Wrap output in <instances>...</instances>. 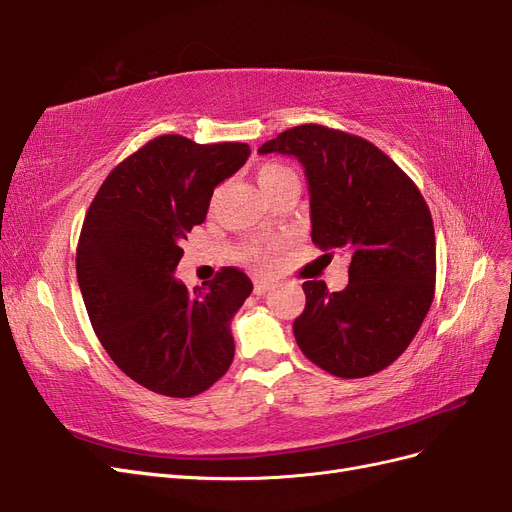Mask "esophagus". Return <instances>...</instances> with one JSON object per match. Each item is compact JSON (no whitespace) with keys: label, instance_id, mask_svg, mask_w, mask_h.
Returning <instances> with one entry per match:
<instances>
[{"label":"esophagus","instance_id":"34e87169","mask_svg":"<svg viewBox=\"0 0 512 512\" xmlns=\"http://www.w3.org/2000/svg\"><path fill=\"white\" fill-rule=\"evenodd\" d=\"M271 288H273V282H269V280H262V277H256V280H254V292L256 294H267Z\"/></svg>","mask_w":512,"mask_h":512}]
</instances>
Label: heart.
I'll return each instance as SVG.
<instances>
[{
	"label": "heart",
	"instance_id": "b5f03b06",
	"mask_svg": "<svg viewBox=\"0 0 512 512\" xmlns=\"http://www.w3.org/2000/svg\"><path fill=\"white\" fill-rule=\"evenodd\" d=\"M292 175L294 173H292L288 166L277 164V162H267V164H262L256 170V181L260 185V190L265 192V194H269L277 183L284 181L286 177H292ZM243 258L250 260V262H256V265H265V262L269 260V252H267V247L250 243L243 250Z\"/></svg>",
	"mask_w": 512,
	"mask_h": 512
}]
</instances>
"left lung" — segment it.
Segmentation results:
<instances>
[{
  "mask_svg": "<svg viewBox=\"0 0 512 512\" xmlns=\"http://www.w3.org/2000/svg\"><path fill=\"white\" fill-rule=\"evenodd\" d=\"M258 153L299 158L312 241L350 254V282H305L292 331L301 352L337 378H365L410 346L436 292V235L423 194L384 151L318 123L290 128ZM333 254V252H331Z\"/></svg>",
  "mask_w": 512,
  "mask_h": 512,
  "instance_id": "obj_1",
  "label": "left lung"
}]
</instances>
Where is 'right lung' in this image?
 <instances>
[{"label":"right lung","mask_w":512,"mask_h":512,"mask_svg":"<svg viewBox=\"0 0 512 512\" xmlns=\"http://www.w3.org/2000/svg\"><path fill=\"white\" fill-rule=\"evenodd\" d=\"M247 156L245 143L156 136L108 173L85 215L76 277L91 327L123 374L153 393L200 395L235 356L230 318L250 297V277L224 267L190 292L173 273L215 185Z\"/></svg>","instance_id":"obj_1"}]
</instances>
